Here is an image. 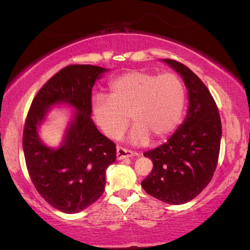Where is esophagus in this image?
Segmentation results:
<instances>
[{"label":"esophagus","instance_id":"obj_1","mask_svg":"<svg viewBox=\"0 0 250 250\" xmlns=\"http://www.w3.org/2000/svg\"><path fill=\"white\" fill-rule=\"evenodd\" d=\"M134 156H139V155L133 151H129V150H127V149L122 148V146H117V159L118 160L129 158V157H134Z\"/></svg>","mask_w":250,"mask_h":250}]
</instances>
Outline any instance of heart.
Segmentation results:
<instances>
[{"mask_svg":"<svg viewBox=\"0 0 250 250\" xmlns=\"http://www.w3.org/2000/svg\"><path fill=\"white\" fill-rule=\"evenodd\" d=\"M110 98L98 94L92 99V112L99 127L110 139H119L128 125L133 146H146L174 131L182 116L186 92L182 81L173 73L156 74L132 70L109 84Z\"/></svg>","mask_w":250,"mask_h":250,"instance_id":"b5f03b06","label":"heart"}]
</instances>
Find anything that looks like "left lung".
<instances>
[{"instance_id": "left-lung-1", "label": "left lung", "mask_w": 250, "mask_h": 250, "mask_svg": "<svg viewBox=\"0 0 250 250\" xmlns=\"http://www.w3.org/2000/svg\"><path fill=\"white\" fill-rule=\"evenodd\" d=\"M181 75L188 90L187 117L158 148L143 153L153 163L142 181L146 193L169 205H182L197 197L210 182L217 166L222 138L221 117L209 90L183 63L163 59Z\"/></svg>"}]
</instances>
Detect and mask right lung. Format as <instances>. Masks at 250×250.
Returning a JSON list of instances; mask_svg holds the SVG:
<instances>
[{
	"instance_id": "obj_1",
	"label": "right lung",
	"mask_w": 250,
	"mask_h": 250,
	"mask_svg": "<svg viewBox=\"0 0 250 250\" xmlns=\"http://www.w3.org/2000/svg\"><path fill=\"white\" fill-rule=\"evenodd\" d=\"M107 68L70 64L50 78L27 115L22 148L27 169L39 193L56 209L80 213L95 203L105 186V170L116 160L115 143L92 121V88ZM74 109L58 148L46 146L38 129L54 105Z\"/></svg>"
}]
</instances>
